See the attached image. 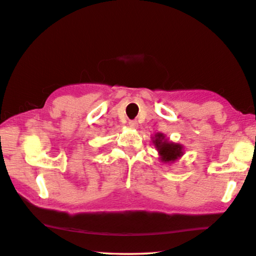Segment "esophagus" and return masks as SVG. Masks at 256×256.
Wrapping results in <instances>:
<instances>
[{"label":"esophagus","mask_w":256,"mask_h":256,"mask_svg":"<svg viewBox=\"0 0 256 256\" xmlns=\"http://www.w3.org/2000/svg\"><path fill=\"white\" fill-rule=\"evenodd\" d=\"M128 124H129V127L134 128V129H136L138 127V122L136 120H130V121H129Z\"/></svg>","instance_id":"1"}]
</instances>
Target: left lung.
Segmentation results:
<instances>
[{
  "label": "left lung",
  "mask_w": 256,
  "mask_h": 256,
  "mask_svg": "<svg viewBox=\"0 0 256 256\" xmlns=\"http://www.w3.org/2000/svg\"><path fill=\"white\" fill-rule=\"evenodd\" d=\"M152 142L158 150L160 160L162 163H174L184 154V148L178 142H171L164 134L158 132L152 137Z\"/></svg>",
  "instance_id": "left-lung-1"
}]
</instances>
